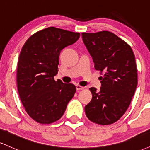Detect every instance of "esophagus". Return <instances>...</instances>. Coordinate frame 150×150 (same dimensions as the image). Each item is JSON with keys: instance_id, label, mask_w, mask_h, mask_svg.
<instances>
[{"instance_id": "1", "label": "esophagus", "mask_w": 150, "mask_h": 150, "mask_svg": "<svg viewBox=\"0 0 150 150\" xmlns=\"http://www.w3.org/2000/svg\"><path fill=\"white\" fill-rule=\"evenodd\" d=\"M84 88H85V87H82V86H80V85H76V89H77V91L81 90V89H83Z\"/></svg>"}]
</instances>
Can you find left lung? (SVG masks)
<instances>
[{"label":"left lung","instance_id":"1","mask_svg":"<svg viewBox=\"0 0 150 150\" xmlns=\"http://www.w3.org/2000/svg\"><path fill=\"white\" fill-rule=\"evenodd\" d=\"M82 37L95 69L104 72L100 90L89 88L92 99L85 107L86 116L97 124H112L124 114L135 94V55L131 47L112 32L82 33Z\"/></svg>","mask_w":150,"mask_h":150}]
</instances>
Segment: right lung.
I'll return each mask as SVG.
<instances>
[{"mask_svg":"<svg viewBox=\"0 0 150 150\" xmlns=\"http://www.w3.org/2000/svg\"><path fill=\"white\" fill-rule=\"evenodd\" d=\"M80 34L50 27L36 32L20 51L17 68L19 96L25 111L42 124L59 120L76 92L73 84L55 81L62 49Z\"/></svg>","mask_w":150,"mask_h":150,"instance_id":"obj_1","label":"right lung"}]
</instances>
